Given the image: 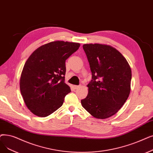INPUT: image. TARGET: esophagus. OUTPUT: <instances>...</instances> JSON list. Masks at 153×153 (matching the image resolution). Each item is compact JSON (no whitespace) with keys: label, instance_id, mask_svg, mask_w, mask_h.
Instances as JSON below:
<instances>
[{"label":"esophagus","instance_id":"1","mask_svg":"<svg viewBox=\"0 0 153 153\" xmlns=\"http://www.w3.org/2000/svg\"><path fill=\"white\" fill-rule=\"evenodd\" d=\"M74 88L75 89H77L80 88V85H74Z\"/></svg>","mask_w":153,"mask_h":153}]
</instances>
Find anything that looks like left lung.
I'll return each mask as SVG.
<instances>
[{
  "label": "left lung",
  "instance_id": "1",
  "mask_svg": "<svg viewBox=\"0 0 153 153\" xmlns=\"http://www.w3.org/2000/svg\"><path fill=\"white\" fill-rule=\"evenodd\" d=\"M82 48L92 79L87 85L88 94L81 104L93 117L108 118L117 113L129 96L130 65L121 53L111 45L85 44Z\"/></svg>",
  "mask_w": 153,
  "mask_h": 153
}]
</instances>
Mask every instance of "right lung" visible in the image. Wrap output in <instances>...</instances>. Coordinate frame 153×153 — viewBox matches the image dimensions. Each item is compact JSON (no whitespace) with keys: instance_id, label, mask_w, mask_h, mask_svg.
Returning a JSON list of instances; mask_svg holds the SVG:
<instances>
[{"instance_id":"right-lung-1","label":"right lung","mask_w":153,"mask_h":153,"mask_svg":"<svg viewBox=\"0 0 153 153\" xmlns=\"http://www.w3.org/2000/svg\"><path fill=\"white\" fill-rule=\"evenodd\" d=\"M80 44L56 41L41 45L29 56L20 78V90L27 108L36 116L46 117L63 104L71 92L65 83V60Z\"/></svg>"}]
</instances>
